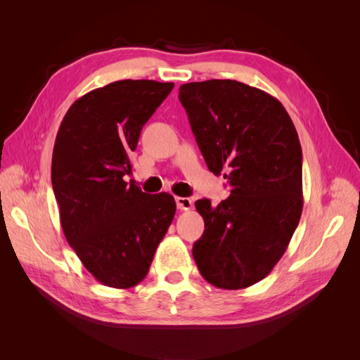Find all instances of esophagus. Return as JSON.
Here are the masks:
<instances>
[{"label": "esophagus", "mask_w": 360, "mask_h": 360, "mask_svg": "<svg viewBox=\"0 0 360 360\" xmlns=\"http://www.w3.org/2000/svg\"><path fill=\"white\" fill-rule=\"evenodd\" d=\"M176 202H177L179 210H191L193 207V201L191 198H186V197H177Z\"/></svg>", "instance_id": "1"}]
</instances>
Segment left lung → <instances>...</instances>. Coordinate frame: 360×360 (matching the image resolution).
Returning a JSON list of instances; mask_svg holds the SVG:
<instances>
[{"label": "left lung", "instance_id": "1", "mask_svg": "<svg viewBox=\"0 0 360 360\" xmlns=\"http://www.w3.org/2000/svg\"><path fill=\"white\" fill-rule=\"evenodd\" d=\"M179 99L209 169L231 195L195 202L204 233L192 254L202 278L224 290L264 279L296 231L303 209L302 147L276 97L231 79L189 82Z\"/></svg>", "mask_w": 360, "mask_h": 360}]
</instances>
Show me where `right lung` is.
Wrapping results in <instances>:
<instances>
[{
  "label": "right lung",
  "instance_id": "obj_1",
  "mask_svg": "<svg viewBox=\"0 0 360 360\" xmlns=\"http://www.w3.org/2000/svg\"><path fill=\"white\" fill-rule=\"evenodd\" d=\"M172 82L123 79L91 90L64 115L51 179L68 243L84 267L112 288L143 281L176 214L172 195H150L134 180L132 153L143 126Z\"/></svg>",
  "mask_w": 360,
  "mask_h": 360
}]
</instances>
